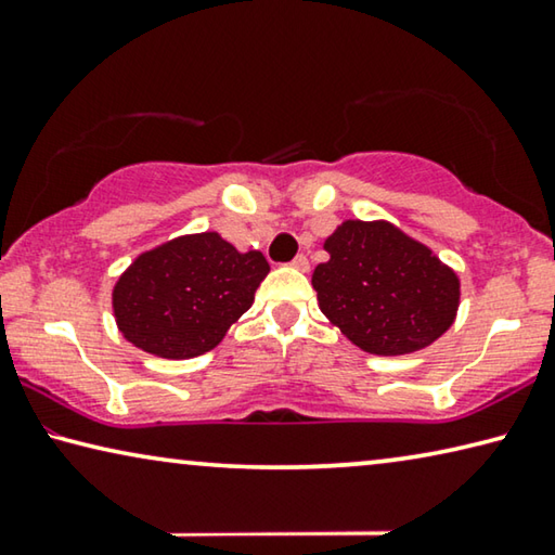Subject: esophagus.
Masks as SVG:
<instances>
[{
  "instance_id": "obj_1",
  "label": "esophagus",
  "mask_w": 555,
  "mask_h": 555,
  "mask_svg": "<svg viewBox=\"0 0 555 555\" xmlns=\"http://www.w3.org/2000/svg\"><path fill=\"white\" fill-rule=\"evenodd\" d=\"M291 267L298 269V271H308V257L306 255H298L294 261H291Z\"/></svg>"
}]
</instances>
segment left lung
Returning a JSON list of instances; mask_svg holds the SVG:
<instances>
[{
	"mask_svg": "<svg viewBox=\"0 0 555 555\" xmlns=\"http://www.w3.org/2000/svg\"><path fill=\"white\" fill-rule=\"evenodd\" d=\"M313 271L321 311L372 354H409L438 340L457 311L460 281L424 244L387 222L347 220Z\"/></svg>",
	"mask_w": 555,
	"mask_h": 555,
	"instance_id": "1",
	"label": "left lung"
}]
</instances>
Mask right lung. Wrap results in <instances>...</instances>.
Here are the masks:
<instances>
[{
	"label": "right lung",
	"mask_w": 555,
	"mask_h": 555,
	"mask_svg": "<svg viewBox=\"0 0 555 555\" xmlns=\"http://www.w3.org/2000/svg\"><path fill=\"white\" fill-rule=\"evenodd\" d=\"M267 274L261 251L240 255L218 232L188 234L137 257L119 276L112 306L131 345L188 360L210 352L249 311Z\"/></svg>",
	"instance_id": "add662e5"
}]
</instances>
